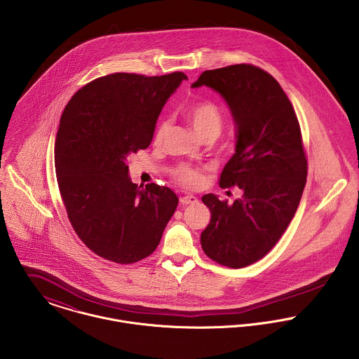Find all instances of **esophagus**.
Masks as SVG:
<instances>
[{
  "label": "esophagus",
  "instance_id": "1",
  "mask_svg": "<svg viewBox=\"0 0 359 359\" xmlns=\"http://www.w3.org/2000/svg\"><path fill=\"white\" fill-rule=\"evenodd\" d=\"M180 202L182 205H195V203H198V198L194 195H187V196L180 198Z\"/></svg>",
  "mask_w": 359,
  "mask_h": 359
}]
</instances>
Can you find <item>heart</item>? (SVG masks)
Instances as JSON below:
<instances>
[{
	"instance_id": "b5f03b06",
	"label": "heart",
	"mask_w": 359,
	"mask_h": 359,
	"mask_svg": "<svg viewBox=\"0 0 359 359\" xmlns=\"http://www.w3.org/2000/svg\"><path fill=\"white\" fill-rule=\"evenodd\" d=\"M185 117L202 140L217 138L224 126V117L219 109L214 103H195L185 110ZM167 127H168V123L165 120H161L157 123L154 128V144H160L163 141ZM171 174L174 180L185 188H198L203 182L202 170L198 167H191L188 164L177 165Z\"/></svg>"
}]
</instances>
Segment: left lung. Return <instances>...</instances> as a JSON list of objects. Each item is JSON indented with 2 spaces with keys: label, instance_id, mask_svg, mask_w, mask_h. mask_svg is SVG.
Here are the masks:
<instances>
[{
  "label": "left lung",
  "instance_id": "left-lung-1",
  "mask_svg": "<svg viewBox=\"0 0 359 359\" xmlns=\"http://www.w3.org/2000/svg\"><path fill=\"white\" fill-rule=\"evenodd\" d=\"M210 87L226 102L236 127L235 154L219 187L243 195L232 205L207 194L211 219L201 236L207 256L243 268L265 256L289 226L307 181V158L292 102L279 83L252 65L205 70L192 84Z\"/></svg>",
  "mask_w": 359,
  "mask_h": 359
}]
</instances>
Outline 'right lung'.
<instances>
[{
  "instance_id": "add662e5",
  "label": "right lung",
  "mask_w": 359,
  "mask_h": 359,
  "mask_svg": "<svg viewBox=\"0 0 359 359\" xmlns=\"http://www.w3.org/2000/svg\"><path fill=\"white\" fill-rule=\"evenodd\" d=\"M188 77H100L66 104L55 141V170L70 224L95 255L117 264L151 256L178 198L167 187L145 189L128 175L127 158L147 149L157 117Z\"/></svg>"
}]
</instances>
